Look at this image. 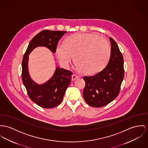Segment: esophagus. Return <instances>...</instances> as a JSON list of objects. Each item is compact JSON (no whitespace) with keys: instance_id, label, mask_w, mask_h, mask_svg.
<instances>
[{"instance_id":"obj_1","label":"esophagus","mask_w":148,"mask_h":148,"mask_svg":"<svg viewBox=\"0 0 148 148\" xmlns=\"http://www.w3.org/2000/svg\"><path fill=\"white\" fill-rule=\"evenodd\" d=\"M78 78H79V77H78V75H75V74H73V75H72V76H71V80H72L73 81L74 80L76 79H78Z\"/></svg>"}]
</instances>
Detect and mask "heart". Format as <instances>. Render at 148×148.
Wrapping results in <instances>:
<instances>
[{
    "label": "heart",
    "mask_w": 148,
    "mask_h": 148,
    "mask_svg": "<svg viewBox=\"0 0 148 148\" xmlns=\"http://www.w3.org/2000/svg\"><path fill=\"white\" fill-rule=\"evenodd\" d=\"M110 53L108 42L93 33L71 35L64 43L60 42L56 47V54L64 68H68L73 56L76 68L87 75L96 74L104 68Z\"/></svg>",
    "instance_id": "heart-1"
}]
</instances>
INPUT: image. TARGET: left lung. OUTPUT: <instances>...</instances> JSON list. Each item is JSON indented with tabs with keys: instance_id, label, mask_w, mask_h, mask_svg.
Here are the masks:
<instances>
[{
	"instance_id": "left-lung-1",
	"label": "left lung",
	"mask_w": 148,
	"mask_h": 148,
	"mask_svg": "<svg viewBox=\"0 0 148 148\" xmlns=\"http://www.w3.org/2000/svg\"><path fill=\"white\" fill-rule=\"evenodd\" d=\"M111 53L107 66L95 75L84 77L86 86L83 92L90 106L100 108L113 101L119 95L124 78V61L114 39L110 37Z\"/></svg>"
}]
</instances>
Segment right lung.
Listing matches in <instances>:
<instances>
[{
    "mask_svg": "<svg viewBox=\"0 0 148 148\" xmlns=\"http://www.w3.org/2000/svg\"><path fill=\"white\" fill-rule=\"evenodd\" d=\"M66 31L45 30L35 35L29 44L22 62V79L30 99L43 108H53L62 102L64 94L71 82L72 72L57 67L53 76L46 83L38 84L32 79L28 71L29 55L34 48L46 47L52 53Z\"/></svg>",
    "mask_w": 148,
    "mask_h": 148,
    "instance_id": "1",
    "label": "right lung"
}]
</instances>
